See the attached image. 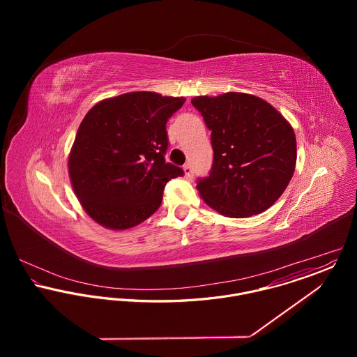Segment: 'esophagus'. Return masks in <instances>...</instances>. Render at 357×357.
<instances>
[{
    "instance_id": "34e87169",
    "label": "esophagus",
    "mask_w": 357,
    "mask_h": 357,
    "mask_svg": "<svg viewBox=\"0 0 357 357\" xmlns=\"http://www.w3.org/2000/svg\"><path fill=\"white\" fill-rule=\"evenodd\" d=\"M183 170H184V176L185 177H188V178H192L194 177V170H192V166L188 163V165H185L184 167H183Z\"/></svg>"
}]
</instances>
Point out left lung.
Listing matches in <instances>:
<instances>
[{"mask_svg": "<svg viewBox=\"0 0 357 357\" xmlns=\"http://www.w3.org/2000/svg\"><path fill=\"white\" fill-rule=\"evenodd\" d=\"M191 102L211 130L214 153L208 177L197 185L201 198L232 218L269 208L296 170L297 140L291 125L269 102L249 93L197 96Z\"/></svg>", "mask_w": 357, "mask_h": 357, "instance_id": "obj_1", "label": "left lung"}]
</instances>
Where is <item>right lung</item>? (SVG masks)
Here are the masks:
<instances>
[{
    "mask_svg": "<svg viewBox=\"0 0 357 357\" xmlns=\"http://www.w3.org/2000/svg\"><path fill=\"white\" fill-rule=\"evenodd\" d=\"M184 102L155 92H129L88 111L70 151L68 174L93 221L122 231L158 210L166 183L184 174L165 162L166 122Z\"/></svg>",
    "mask_w": 357,
    "mask_h": 357,
    "instance_id": "obj_1",
    "label": "right lung"
}]
</instances>
